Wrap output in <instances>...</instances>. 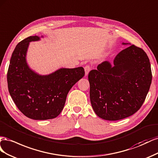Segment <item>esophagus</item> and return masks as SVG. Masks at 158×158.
Returning <instances> with one entry per match:
<instances>
[{
    "label": "esophagus",
    "instance_id": "obj_1",
    "mask_svg": "<svg viewBox=\"0 0 158 158\" xmlns=\"http://www.w3.org/2000/svg\"><path fill=\"white\" fill-rule=\"evenodd\" d=\"M85 75H87L88 74H89V71H91V66L90 65H86L85 67Z\"/></svg>",
    "mask_w": 158,
    "mask_h": 158
}]
</instances>
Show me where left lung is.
<instances>
[{
	"label": "left lung",
	"instance_id": "obj_1",
	"mask_svg": "<svg viewBox=\"0 0 158 158\" xmlns=\"http://www.w3.org/2000/svg\"><path fill=\"white\" fill-rule=\"evenodd\" d=\"M123 45L130 44L123 43ZM90 100L100 118L118 120L134 114L145 101L152 83L150 60L142 49L131 45L113 61L89 72Z\"/></svg>",
	"mask_w": 158,
	"mask_h": 158
}]
</instances>
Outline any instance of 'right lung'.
Returning <instances> with one entry per match:
<instances>
[{"mask_svg":"<svg viewBox=\"0 0 158 158\" xmlns=\"http://www.w3.org/2000/svg\"><path fill=\"white\" fill-rule=\"evenodd\" d=\"M40 40L37 35L30 36L16 46L8 69V88L22 113L31 119L48 120L61 113L67 94L85 71L79 67L61 68L46 75L35 73L27 64L26 53L30 42Z\"/></svg>","mask_w":158,"mask_h":158,"instance_id":"1","label":"right lung"}]
</instances>
